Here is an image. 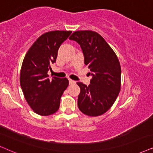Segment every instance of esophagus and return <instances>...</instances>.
Listing matches in <instances>:
<instances>
[{"instance_id":"34e87169","label":"esophagus","mask_w":153,"mask_h":153,"mask_svg":"<svg viewBox=\"0 0 153 153\" xmlns=\"http://www.w3.org/2000/svg\"><path fill=\"white\" fill-rule=\"evenodd\" d=\"M68 81H69V84L70 85H73V84H75V83H76V82H75V80H71V79H69Z\"/></svg>"}]
</instances>
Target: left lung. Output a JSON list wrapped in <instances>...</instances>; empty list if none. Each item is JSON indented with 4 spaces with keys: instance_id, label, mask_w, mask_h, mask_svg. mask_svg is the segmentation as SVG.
Listing matches in <instances>:
<instances>
[{
    "instance_id": "obj_1",
    "label": "left lung",
    "mask_w": 153,
    "mask_h": 153,
    "mask_svg": "<svg viewBox=\"0 0 153 153\" xmlns=\"http://www.w3.org/2000/svg\"><path fill=\"white\" fill-rule=\"evenodd\" d=\"M80 45L85 64L90 69L89 86L80 87L78 105L82 113L99 116L108 111L117 99L121 86V67L117 56L106 41L97 32L78 30L69 37Z\"/></svg>"
}]
</instances>
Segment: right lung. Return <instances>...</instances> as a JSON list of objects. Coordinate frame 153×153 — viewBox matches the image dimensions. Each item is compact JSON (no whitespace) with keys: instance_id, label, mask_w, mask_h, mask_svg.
<instances>
[{"instance_id":"right-lung-1","label":"right lung","mask_w":153,"mask_h":153,"mask_svg":"<svg viewBox=\"0 0 153 153\" xmlns=\"http://www.w3.org/2000/svg\"><path fill=\"white\" fill-rule=\"evenodd\" d=\"M72 31L54 30L40 36L24 59L20 85L24 97L36 113L48 116L56 113L60 99L68 85L67 78L52 77L48 72L56 62L58 50Z\"/></svg>"}]
</instances>
